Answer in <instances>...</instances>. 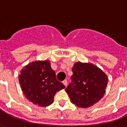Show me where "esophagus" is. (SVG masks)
<instances>
[{
  "instance_id": "1",
  "label": "esophagus",
  "mask_w": 127,
  "mask_h": 127,
  "mask_svg": "<svg viewBox=\"0 0 127 127\" xmlns=\"http://www.w3.org/2000/svg\"><path fill=\"white\" fill-rule=\"evenodd\" d=\"M63 84L65 86H67V80H64L63 82Z\"/></svg>"
}]
</instances>
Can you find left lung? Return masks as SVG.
Segmentation results:
<instances>
[{
	"label": "left lung",
	"mask_w": 127,
	"mask_h": 127,
	"mask_svg": "<svg viewBox=\"0 0 127 127\" xmlns=\"http://www.w3.org/2000/svg\"><path fill=\"white\" fill-rule=\"evenodd\" d=\"M71 82L65 89L76 106L88 108L96 103L105 93L108 78L98 66L77 62L72 67Z\"/></svg>",
	"instance_id": "1"
}]
</instances>
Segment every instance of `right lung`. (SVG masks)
<instances>
[{
	"label": "right lung",
	"mask_w": 127,
	"mask_h": 127,
	"mask_svg": "<svg viewBox=\"0 0 127 127\" xmlns=\"http://www.w3.org/2000/svg\"><path fill=\"white\" fill-rule=\"evenodd\" d=\"M19 82L27 99L39 107H47L54 102L58 91L65 86L56 78L50 61H36L30 63L20 71Z\"/></svg>",
	"instance_id": "1"
}]
</instances>
